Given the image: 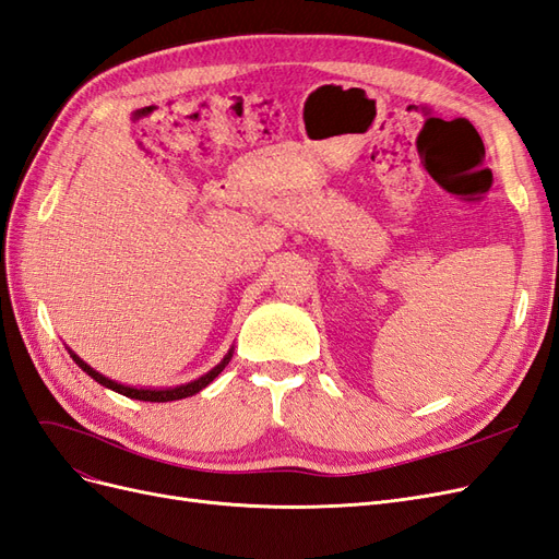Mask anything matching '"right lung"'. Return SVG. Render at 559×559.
I'll return each mask as SVG.
<instances>
[{
	"mask_svg": "<svg viewBox=\"0 0 559 559\" xmlns=\"http://www.w3.org/2000/svg\"><path fill=\"white\" fill-rule=\"evenodd\" d=\"M70 357L81 366L83 373H88L95 382H99L103 386L111 389V392H118V394H123V396H128V399H138V401L165 403V401H179V399H186V396H193V394L200 392V389H205V386L228 366V361H230V357H233V347L228 349V354H226V357H224L222 361H218L212 370H207L205 376L193 380V382H189V384H179V386H170V389H134V386L118 384V382H114V380H109V378H105V376H99L97 370H93L86 361L79 359L72 349H70Z\"/></svg>",
	"mask_w": 559,
	"mask_h": 559,
	"instance_id": "right-lung-1",
	"label": "right lung"
}]
</instances>
